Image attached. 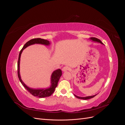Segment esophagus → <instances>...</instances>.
<instances>
[{
    "label": "esophagus",
    "mask_w": 125,
    "mask_h": 125,
    "mask_svg": "<svg viewBox=\"0 0 125 125\" xmlns=\"http://www.w3.org/2000/svg\"><path fill=\"white\" fill-rule=\"evenodd\" d=\"M69 70V68L68 67H67V66H65V67H63L62 69V71L63 72H65V71H68V70Z\"/></svg>",
    "instance_id": "34e87169"
}]
</instances>
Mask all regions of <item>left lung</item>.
<instances>
[{
    "mask_svg": "<svg viewBox=\"0 0 125 125\" xmlns=\"http://www.w3.org/2000/svg\"><path fill=\"white\" fill-rule=\"evenodd\" d=\"M90 40H91L93 42H97V43H101V44H103V43H102L101 41V40H100L99 39H98L97 38H95V37H90ZM74 95L77 98H78V99H82V100H89V99H91V98H93L95 96H96V94H95V95H92V96H85V97H80V96L75 95H74Z\"/></svg>",
    "mask_w": 125,
    "mask_h": 125,
    "instance_id": "1",
    "label": "left lung"
}]
</instances>
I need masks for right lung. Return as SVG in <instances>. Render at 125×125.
Listing matches in <instances>:
<instances>
[{
	"label": "right lung",
	"instance_id": "obj_1",
	"mask_svg": "<svg viewBox=\"0 0 125 125\" xmlns=\"http://www.w3.org/2000/svg\"><path fill=\"white\" fill-rule=\"evenodd\" d=\"M35 44H42L46 45V46H48L51 44L50 42L47 41L46 40L42 39L41 38H37V39H32L26 42L25 45L23 46V48H22L21 50L19 55V58L18 61V75L19 79L20 81L22 83L25 89L28 90V91L31 93L32 95L33 96L40 97V98H43L45 97H48L51 96L52 94L54 93L55 88L58 85V82L59 80V79L60 77L62 75V70L60 69L55 70L53 71L51 75V86L49 88H47L45 89H32L31 88H29V86L26 85L24 83L22 80L21 78V75L20 73V57L21 55L22 54V52L27 47L30 46Z\"/></svg>",
	"mask_w": 125,
	"mask_h": 125
}]
</instances>
